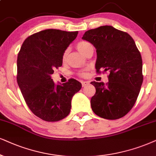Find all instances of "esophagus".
Segmentation results:
<instances>
[{
  "instance_id": "34e87169",
  "label": "esophagus",
  "mask_w": 156,
  "mask_h": 156,
  "mask_svg": "<svg viewBox=\"0 0 156 156\" xmlns=\"http://www.w3.org/2000/svg\"><path fill=\"white\" fill-rule=\"evenodd\" d=\"M81 83H82V86H83V87H84V86H87V85H88V83H89V82H88V81H82Z\"/></svg>"
}]
</instances>
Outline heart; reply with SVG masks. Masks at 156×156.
<instances>
[{
  "instance_id": "heart-1",
  "label": "heart",
  "mask_w": 156,
  "mask_h": 156,
  "mask_svg": "<svg viewBox=\"0 0 156 156\" xmlns=\"http://www.w3.org/2000/svg\"><path fill=\"white\" fill-rule=\"evenodd\" d=\"M76 47L78 50L80 51V52L82 53L83 55H84L86 56V55L88 54V52H89L90 49L93 48V46L91 45L90 43H89L88 42H86V41H80V42H78L76 44ZM69 52V50L68 49H66V50L64 51L63 54H62V61H66L67 59V57H68ZM86 69H83V70H80V71L78 72V75L79 76H86Z\"/></svg>"
}]
</instances>
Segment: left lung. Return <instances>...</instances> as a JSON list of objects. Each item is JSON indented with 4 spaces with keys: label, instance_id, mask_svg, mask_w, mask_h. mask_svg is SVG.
I'll return each mask as SVG.
<instances>
[{
    "label": "left lung",
    "instance_id": "1",
    "mask_svg": "<svg viewBox=\"0 0 156 156\" xmlns=\"http://www.w3.org/2000/svg\"><path fill=\"white\" fill-rule=\"evenodd\" d=\"M83 39L96 49L97 73L109 71V82H90L96 94L93 112L106 119L123 117L135 105L143 81V61L135 41L127 32L102 26L85 32Z\"/></svg>",
    "mask_w": 156,
    "mask_h": 156
}]
</instances>
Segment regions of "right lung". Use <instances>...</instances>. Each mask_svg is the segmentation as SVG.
I'll return each mask as SVG.
<instances>
[{
  "mask_svg": "<svg viewBox=\"0 0 156 156\" xmlns=\"http://www.w3.org/2000/svg\"><path fill=\"white\" fill-rule=\"evenodd\" d=\"M78 31L45 29L25 39L17 58V83L33 114L46 122H57L68 115L71 99L82 85L70 78L55 85L51 78L62 65V54Z\"/></svg>",
  "mask_w": 156,
  "mask_h": 156,
  "instance_id": "obj_1",
  "label": "right lung"
}]
</instances>
